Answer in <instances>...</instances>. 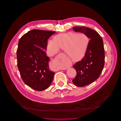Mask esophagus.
<instances>
[{
    "instance_id": "esophagus-1",
    "label": "esophagus",
    "mask_w": 121,
    "mask_h": 121,
    "mask_svg": "<svg viewBox=\"0 0 121 121\" xmlns=\"http://www.w3.org/2000/svg\"><path fill=\"white\" fill-rule=\"evenodd\" d=\"M52 64L55 66L56 71L64 70L67 69L72 67V64L70 62H69L67 64H65V60L63 58H56L52 60Z\"/></svg>"
}]
</instances>
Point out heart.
<instances>
[{"label":"heart","mask_w":121,"mask_h":121,"mask_svg":"<svg viewBox=\"0 0 121 121\" xmlns=\"http://www.w3.org/2000/svg\"><path fill=\"white\" fill-rule=\"evenodd\" d=\"M89 44V39L86 35L68 32L54 36L53 41L48 42L47 49L52 54L56 53L59 49L64 50L72 60L78 61L85 56Z\"/></svg>","instance_id":"1"}]
</instances>
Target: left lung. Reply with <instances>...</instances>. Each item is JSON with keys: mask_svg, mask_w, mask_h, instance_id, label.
<instances>
[{"mask_svg": "<svg viewBox=\"0 0 121 121\" xmlns=\"http://www.w3.org/2000/svg\"><path fill=\"white\" fill-rule=\"evenodd\" d=\"M76 32L83 33L90 39L85 56L81 61L73 65L77 75L73 83L78 87H83L98 78L104 64V49L103 40L98 33L85 27H73Z\"/></svg>", "mask_w": 121, "mask_h": 121, "instance_id": "1", "label": "left lung"}]
</instances>
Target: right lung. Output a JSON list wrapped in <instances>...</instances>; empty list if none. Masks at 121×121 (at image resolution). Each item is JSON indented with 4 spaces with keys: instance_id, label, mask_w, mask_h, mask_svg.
I'll use <instances>...</instances> for the list:
<instances>
[{
    "instance_id": "add662e5",
    "label": "right lung",
    "mask_w": 121,
    "mask_h": 121,
    "mask_svg": "<svg viewBox=\"0 0 121 121\" xmlns=\"http://www.w3.org/2000/svg\"><path fill=\"white\" fill-rule=\"evenodd\" d=\"M56 32L32 30L22 37L17 51V67L24 82L31 88L42 91L52 83L54 73L49 68L47 40Z\"/></svg>"
}]
</instances>
